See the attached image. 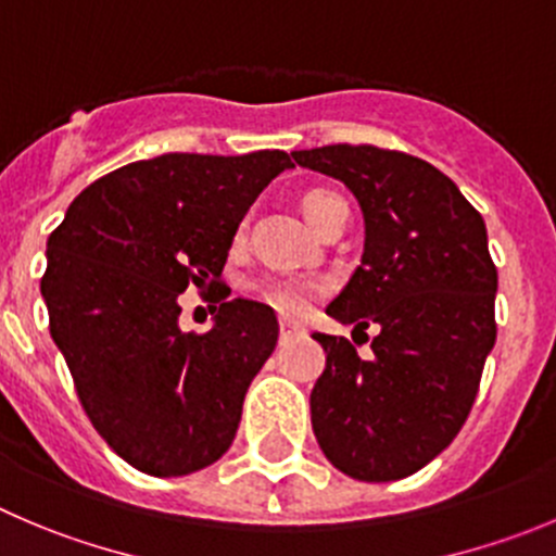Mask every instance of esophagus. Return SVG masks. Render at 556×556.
<instances>
[{
  "label": "esophagus",
  "instance_id": "34e87169",
  "mask_svg": "<svg viewBox=\"0 0 556 556\" xmlns=\"http://www.w3.org/2000/svg\"><path fill=\"white\" fill-rule=\"evenodd\" d=\"M278 325H281V336H294V332L303 330V325H300V321H292V319H281Z\"/></svg>",
  "mask_w": 556,
  "mask_h": 556
}]
</instances>
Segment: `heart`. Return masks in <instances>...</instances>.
Returning a JSON list of instances; mask_svg holds the SVG:
<instances>
[{
	"label": "heart",
	"mask_w": 556,
	"mask_h": 556,
	"mask_svg": "<svg viewBox=\"0 0 556 556\" xmlns=\"http://www.w3.org/2000/svg\"><path fill=\"white\" fill-rule=\"evenodd\" d=\"M300 207H303V215L319 235L330 231L338 220L349 218V204L343 202L341 193L330 188H314L303 193ZM248 292L258 303L278 311V314L300 316L305 314V308L316 298L319 287L314 281H300V278H262V281H253Z\"/></svg>",
	"instance_id": "b5f03b06"
}]
</instances>
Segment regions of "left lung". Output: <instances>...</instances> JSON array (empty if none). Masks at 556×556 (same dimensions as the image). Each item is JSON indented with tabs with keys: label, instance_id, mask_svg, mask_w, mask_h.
Returning a JSON list of instances; mask_svg holds the SVG:
<instances>
[{
	"label": "left lung",
	"instance_id": "8db88e82",
	"mask_svg": "<svg viewBox=\"0 0 556 556\" xmlns=\"http://www.w3.org/2000/svg\"><path fill=\"white\" fill-rule=\"evenodd\" d=\"M357 195L366 251L327 314L377 325L363 361L343 336L314 332L327 354L311 390L325 456L357 480H401L462 431L496 341V267L485 224L431 163L374 144L292 152Z\"/></svg>",
	"mask_w": 556,
	"mask_h": 556
}]
</instances>
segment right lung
I'll use <instances>...</instances> for the list:
<instances>
[{"label":"right lung","instance_id":"add662e5","mask_svg":"<svg viewBox=\"0 0 556 556\" xmlns=\"http://www.w3.org/2000/svg\"><path fill=\"white\" fill-rule=\"evenodd\" d=\"M283 150L168 155L94 179L49 237L40 292L84 412L130 467L174 478L235 442L248 384L278 341L275 311L226 300L231 237ZM213 288V331L182 333L176 298Z\"/></svg>","mask_w":556,"mask_h":556}]
</instances>
